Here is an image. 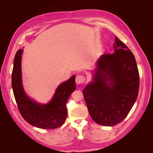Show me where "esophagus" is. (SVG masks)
Instances as JSON below:
<instances>
[{
    "label": "esophagus",
    "instance_id": "34e87169",
    "mask_svg": "<svg viewBox=\"0 0 153 153\" xmlns=\"http://www.w3.org/2000/svg\"><path fill=\"white\" fill-rule=\"evenodd\" d=\"M75 81L77 84H84V83L85 82V76L82 75H78L76 76Z\"/></svg>",
    "mask_w": 153,
    "mask_h": 153
}]
</instances>
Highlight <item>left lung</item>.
Here are the masks:
<instances>
[{"label":"left lung","mask_w":153,"mask_h":153,"mask_svg":"<svg viewBox=\"0 0 153 153\" xmlns=\"http://www.w3.org/2000/svg\"><path fill=\"white\" fill-rule=\"evenodd\" d=\"M114 52L97 61L92 82L83 90L91 118L105 126L124 120L136 101L140 77L136 60L127 46L115 37Z\"/></svg>","instance_id":"obj_1"}]
</instances>
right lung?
<instances>
[{"mask_svg": "<svg viewBox=\"0 0 153 153\" xmlns=\"http://www.w3.org/2000/svg\"><path fill=\"white\" fill-rule=\"evenodd\" d=\"M22 52V49L18 50L15 55L11 75L13 93L21 115L27 123L37 128L55 129L61 126L66 119L68 100L76 89L75 75L58 86L48 103L39 104L30 99L23 88L21 69Z\"/></svg>", "mask_w": 153, "mask_h": 153, "instance_id": "right-lung-1", "label": "right lung"}]
</instances>
